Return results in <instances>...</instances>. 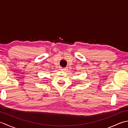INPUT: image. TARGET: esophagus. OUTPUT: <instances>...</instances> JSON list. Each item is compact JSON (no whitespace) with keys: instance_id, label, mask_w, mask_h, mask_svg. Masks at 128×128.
Segmentation results:
<instances>
[{"instance_id":"obj_1","label":"esophagus","mask_w":128,"mask_h":128,"mask_svg":"<svg viewBox=\"0 0 128 128\" xmlns=\"http://www.w3.org/2000/svg\"><path fill=\"white\" fill-rule=\"evenodd\" d=\"M60 70H62V71H63V72L67 71V69L66 68H61Z\"/></svg>"}]
</instances>
